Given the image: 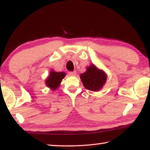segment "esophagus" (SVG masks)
Instances as JSON below:
<instances>
[{"label":"esophagus","mask_w":150,"mask_h":150,"mask_svg":"<svg viewBox=\"0 0 150 150\" xmlns=\"http://www.w3.org/2000/svg\"><path fill=\"white\" fill-rule=\"evenodd\" d=\"M76 74V71L69 72V75H70V76H75Z\"/></svg>","instance_id":"obj_1"}]
</instances>
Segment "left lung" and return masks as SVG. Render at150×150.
<instances>
[{"label":"left lung","mask_w":150,"mask_h":150,"mask_svg":"<svg viewBox=\"0 0 150 150\" xmlns=\"http://www.w3.org/2000/svg\"><path fill=\"white\" fill-rule=\"evenodd\" d=\"M80 77L86 89L93 92L101 90L107 80L105 72L98 68L94 64L88 66L86 72L81 74Z\"/></svg>","instance_id":"left-lung-1"}]
</instances>
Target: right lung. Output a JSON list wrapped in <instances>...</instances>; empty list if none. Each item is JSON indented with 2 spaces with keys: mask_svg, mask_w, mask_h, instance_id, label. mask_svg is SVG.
<instances>
[{
  "mask_svg": "<svg viewBox=\"0 0 150 150\" xmlns=\"http://www.w3.org/2000/svg\"><path fill=\"white\" fill-rule=\"evenodd\" d=\"M66 76V74L62 72H55L51 70L50 74L45 80L46 86L52 90H56L60 86V83L64 78Z\"/></svg>",
  "mask_w": 150,
  "mask_h": 150,
  "instance_id": "add662e5",
  "label": "right lung"
}]
</instances>
